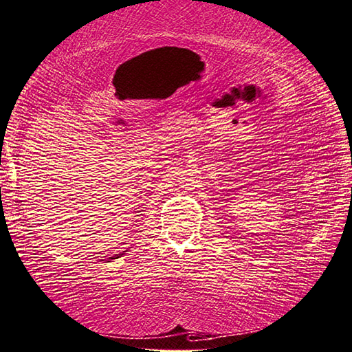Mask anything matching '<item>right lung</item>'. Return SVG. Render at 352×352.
I'll return each mask as SVG.
<instances>
[{
  "mask_svg": "<svg viewBox=\"0 0 352 352\" xmlns=\"http://www.w3.org/2000/svg\"><path fill=\"white\" fill-rule=\"evenodd\" d=\"M122 254H123V253H119V254H114V256H111V258H109V261H111V259H117V258H120V256H122Z\"/></svg>",
  "mask_w": 352,
  "mask_h": 352,
  "instance_id": "obj_1",
  "label": "right lung"
}]
</instances>
